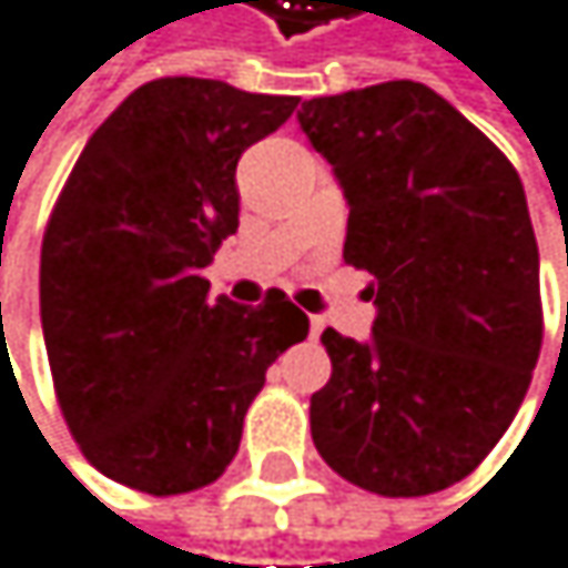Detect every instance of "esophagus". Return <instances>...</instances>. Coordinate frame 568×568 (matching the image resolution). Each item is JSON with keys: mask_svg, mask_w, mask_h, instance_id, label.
Masks as SVG:
<instances>
[{"mask_svg": "<svg viewBox=\"0 0 568 568\" xmlns=\"http://www.w3.org/2000/svg\"><path fill=\"white\" fill-rule=\"evenodd\" d=\"M323 326H326V320H323V316H310V333H313V336H320V333H323Z\"/></svg>", "mask_w": 568, "mask_h": 568, "instance_id": "esophagus-1", "label": "esophagus"}]
</instances>
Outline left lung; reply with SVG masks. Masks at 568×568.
<instances>
[{"label": "left lung", "instance_id": "left-lung-1", "mask_svg": "<svg viewBox=\"0 0 568 568\" xmlns=\"http://www.w3.org/2000/svg\"><path fill=\"white\" fill-rule=\"evenodd\" d=\"M349 205L343 258L371 272V339L323 333V462L414 498L471 475L508 430L542 346L539 245L508 158L440 93L390 80L303 103Z\"/></svg>", "mask_w": 568, "mask_h": 568}]
</instances>
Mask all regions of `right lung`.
I'll return each mask as SVG.
<instances>
[{"instance_id": "obj_1", "label": "right lung", "mask_w": 568, "mask_h": 568, "mask_svg": "<svg viewBox=\"0 0 568 568\" xmlns=\"http://www.w3.org/2000/svg\"><path fill=\"white\" fill-rule=\"evenodd\" d=\"M300 97L222 80L138 87L87 141L39 255V316L63 417L106 478L181 495L235 458L245 410L310 320L286 293L212 300L239 232L235 168Z\"/></svg>"}]
</instances>
